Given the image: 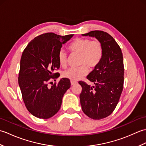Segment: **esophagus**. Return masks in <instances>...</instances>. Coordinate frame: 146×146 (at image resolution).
<instances>
[{
	"instance_id": "1",
	"label": "esophagus",
	"mask_w": 146,
	"mask_h": 146,
	"mask_svg": "<svg viewBox=\"0 0 146 146\" xmlns=\"http://www.w3.org/2000/svg\"><path fill=\"white\" fill-rule=\"evenodd\" d=\"M77 83H78V82H75V81H71V85H74L76 84Z\"/></svg>"
}]
</instances>
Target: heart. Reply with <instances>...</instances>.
I'll return each mask as SVG.
<instances>
[{
  "label": "heart",
  "instance_id": "b5f03b06",
  "mask_svg": "<svg viewBox=\"0 0 146 146\" xmlns=\"http://www.w3.org/2000/svg\"><path fill=\"white\" fill-rule=\"evenodd\" d=\"M68 49L71 52L79 54L80 64H85L78 68H69L63 73V77L72 81H76L88 73V68L86 65L90 68L97 67L100 64L104 55L103 45L97 39L77 38L70 43ZM58 60L61 67L66 66L68 55L63 49L59 51Z\"/></svg>",
  "mask_w": 146,
  "mask_h": 146
}]
</instances>
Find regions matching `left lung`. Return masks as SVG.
<instances>
[{
  "label": "left lung",
  "mask_w": 146,
  "mask_h": 146,
  "mask_svg": "<svg viewBox=\"0 0 146 146\" xmlns=\"http://www.w3.org/2000/svg\"><path fill=\"white\" fill-rule=\"evenodd\" d=\"M82 35L95 37L104 48L100 64L86 77L95 85L78 82L82 87L80 98L83 111L92 119L100 120L113 112L122 94L124 82L123 55L119 45L106 32L96 30Z\"/></svg>",
  "instance_id": "8db88e82"
}]
</instances>
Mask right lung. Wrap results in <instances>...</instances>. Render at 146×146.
I'll return each mask as SVG.
<instances>
[{
	"mask_svg": "<svg viewBox=\"0 0 146 146\" xmlns=\"http://www.w3.org/2000/svg\"><path fill=\"white\" fill-rule=\"evenodd\" d=\"M73 36L42 34L33 39L23 52L19 85L26 108L36 117L47 119L54 115L60 109L64 94L70 88L68 78H62L53 85L51 81L60 76L55 71L60 68L58 55L62 44Z\"/></svg>",
	"mask_w": 146,
	"mask_h": 146,
	"instance_id": "add662e5",
	"label": "right lung"
}]
</instances>
